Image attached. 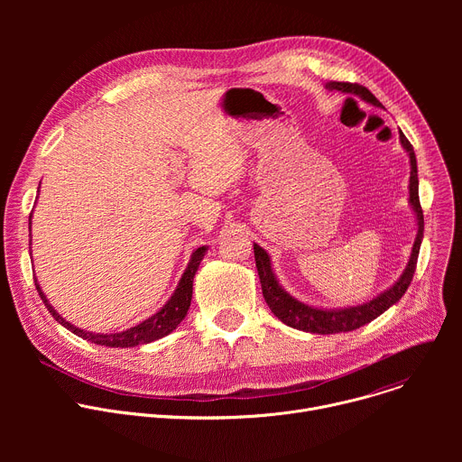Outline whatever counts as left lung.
<instances>
[{"label":"left lung","instance_id":"1","mask_svg":"<svg viewBox=\"0 0 462 462\" xmlns=\"http://www.w3.org/2000/svg\"><path fill=\"white\" fill-rule=\"evenodd\" d=\"M328 91H342L353 97H358L373 106H382L374 95L360 86V84H351V82H328L325 86ZM401 143L404 146V150L410 155V162H411V175H410V203L411 208L417 216V237L413 243V250H411V257L408 261V267L402 273L401 280L394 283L393 287H389L387 291H383L380 296L373 298L371 301L364 303V305H356V307H349V309H316L310 305H305L301 301H298L296 298H292L291 294H287L282 285L278 283L273 267H271V257L269 254L263 250L259 245H254V257H255V267H257V274H259V282H261V291H263V298H265L267 305L271 307V310L289 327L300 328V331L305 333H314V335H335V333H347V331H355V328L373 321L374 318H378L382 312H385L391 305L397 303L404 292L408 291L415 269H417V257H419V250H420V243L424 237V214H422V207L419 201V177H417V159H415V152L413 146L410 144V141L406 139V135L401 131Z\"/></svg>","mask_w":462,"mask_h":462}]
</instances>
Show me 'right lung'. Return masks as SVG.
<instances>
[{
  "mask_svg": "<svg viewBox=\"0 0 462 462\" xmlns=\"http://www.w3.org/2000/svg\"><path fill=\"white\" fill-rule=\"evenodd\" d=\"M29 232H31V217H29ZM31 236V234H29ZM31 248V246H29ZM207 254V246H199L193 254H191V259L188 263V267L173 292V296L168 300V303L157 312L153 314L152 318L144 319L143 323L135 325L127 328V331H122V333H113V335H95V333H88L84 331V328H79L75 325H71L69 321H65L52 307L51 303L47 301L45 294L42 292L38 282L34 280V285H36V291L42 298V301L45 303L47 310L54 316L56 321H60L65 328H69L71 333H75L77 337L91 342V344H97V346H106V347H135V346H143V344H150V342H155L166 335H170L173 328L184 319L188 309H189V301H191V291H193V276L197 273V269H199L201 265V259L205 257Z\"/></svg>",
  "mask_w": 462,
  "mask_h": 462,
  "instance_id": "right-lung-1",
  "label": "right lung"
}]
</instances>
